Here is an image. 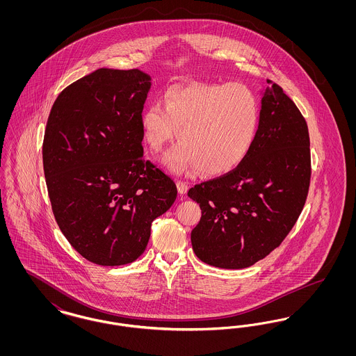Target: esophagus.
<instances>
[{
    "mask_svg": "<svg viewBox=\"0 0 356 356\" xmlns=\"http://www.w3.org/2000/svg\"><path fill=\"white\" fill-rule=\"evenodd\" d=\"M176 186H177V191H179L180 195H186V192H188V184H186V181L177 180Z\"/></svg>",
    "mask_w": 356,
    "mask_h": 356,
    "instance_id": "esophagus-1",
    "label": "esophagus"
}]
</instances>
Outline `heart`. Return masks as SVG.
Returning <instances> with one entry per match:
<instances>
[{"label": "heart", "mask_w": 356, "mask_h": 356, "mask_svg": "<svg viewBox=\"0 0 356 356\" xmlns=\"http://www.w3.org/2000/svg\"><path fill=\"white\" fill-rule=\"evenodd\" d=\"M260 108L254 92L238 83L173 84L164 105L153 102L140 118L141 134L153 152L172 141L179 145L164 156L173 170L197 168L224 175L247 157L259 129Z\"/></svg>", "instance_id": "obj_1"}]
</instances>
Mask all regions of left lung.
Returning <instances> with one entry per match:
<instances>
[{
  "label": "left lung",
  "mask_w": 356,
  "mask_h": 356,
  "mask_svg": "<svg viewBox=\"0 0 356 356\" xmlns=\"http://www.w3.org/2000/svg\"><path fill=\"white\" fill-rule=\"evenodd\" d=\"M267 83L247 157L235 170L188 191L202 208V219L191 234L192 248L213 267L238 270L264 259L286 238L307 200V122L282 86Z\"/></svg>",
  "instance_id": "8db88e82"
}]
</instances>
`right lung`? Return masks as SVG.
Returning a JSON list of instances; mask_svg holds the SVG:
<instances>
[{
    "label": "right lung",
    "mask_w": 356,
    "mask_h": 356,
    "mask_svg": "<svg viewBox=\"0 0 356 356\" xmlns=\"http://www.w3.org/2000/svg\"><path fill=\"white\" fill-rule=\"evenodd\" d=\"M149 88L138 69H97L58 95L47 122L42 163L54 219L99 266L135 261L152 221L177 196L175 181L143 156Z\"/></svg>",
    "instance_id": "1"
}]
</instances>
